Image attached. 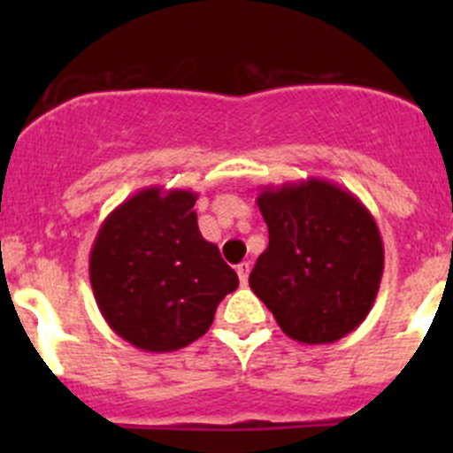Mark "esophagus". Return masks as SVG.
Segmentation results:
<instances>
[{
	"instance_id": "esophagus-1",
	"label": "esophagus",
	"mask_w": 453,
	"mask_h": 453,
	"mask_svg": "<svg viewBox=\"0 0 453 453\" xmlns=\"http://www.w3.org/2000/svg\"><path fill=\"white\" fill-rule=\"evenodd\" d=\"M250 269H252V267H250V263H248V260H245V263H241L239 267H236V273H239V280H241V285H243V287L248 285Z\"/></svg>"
}]
</instances>
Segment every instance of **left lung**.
<instances>
[{
  "mask_svg": "<svg viewBox=\"0 0 453 453\" xmlns=\"http://www.w3.org/2000/svg\"><path fill=\"white\" fill-rule=\"evenodd\" d=\"M269 245L250 287L285 335L333 344L366 319L383 276V241L350 190L309 177L263 186L256 197Z\"/></svg>",
  "mask_w": 453,
  "mask_h": 453,
  "instance_id": "left-lung-1",
  "label": "left lung"
}]
</instances>
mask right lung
<instances>
[{
	"instance_id": "obj_1",
	"label": "right lung",
	"mask_w": 453,
	"mask_h": 453,
	"mask_svg": "<svg viewBox=\"0 0 453 453\" xmlns=\"http://www.w3.org/2000/svg\"><path fill=\"white\" fill-rule=\"evenodd\" d=\"M193 190L149 186L109 212L89 252L96 304L113 333L146 353L205 335L217 304L239 287L201 236Z\"/></svg>"
}]
</instances>
